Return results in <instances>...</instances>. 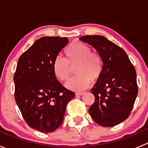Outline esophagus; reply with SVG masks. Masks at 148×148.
I'll return each mask as SVG.
<instances>
[{
    "mask_svg": "<svg viewBox=\"0 0 148 148\" xmlns=\"http://www.w3.org/2000/svg\"><path fill=\"white\" fill-rule=\"evenodd\" d=\"M84 94V92H76L75 95L76 96H81V95H82Z\"/></svg>",
    "mask_w": 148,
    "mask_h": 148,
    "instance_id": "34e87169",
    "label": "esophagus"
}]
</instances>
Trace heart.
Returning <instances> with one entry per match:
<instances>
[{"mask_svg":"<svg viewBox=\"0 0 148 148\" xmlns=\"http://www.w3.org/2000/svg\"><path fill=\"white\" fill-rule=\"evenodd\" d=\"M64 59L56 56L52 64L54 76L59 81L69 79L72 68L77 74L66 84V87L72 91H81L87 88L91 81H98L102 74L103 62L98 53L79 41H74L65 48Z\"/></svg>","mask_w":148,"mask_h":148,"instance_id":"1","label":"heart"}]
</instances>
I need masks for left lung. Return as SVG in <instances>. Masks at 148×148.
<instances>
[{
  "label": "left lung",
  "mask_w": 148,
  "mask_h": 148,
  "mask_svg": "<svg viewBox=\"0 0 148 148\" xmlns=\"http://www.w3.org/2000/svg\"><path fill=\"white\" fill-rule=\"evenodd\" d=\"M79 40L95 48L103 62L102 75L91 89L95 101L89 114L100 126H115L129 117L138 95L135 67L122 48L102 36H84Z\"/></svg>",
  "instance_id": "8db88e82"
}]
</instances>
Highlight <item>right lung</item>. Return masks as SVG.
I'll return each mask as SVG.
<instances>
[{
	"mask_svg": "<svg viewBox=\"0 0 148 148\" xmlns=\"http://www.w3.org/2000/svg\"><path fill=\"white\" fill-rule=\"evenodd\" d=\"M68 43L66 37H42L18 61L13 77L16 104L28 126L44 133L62 125L67 103L75 97L52 69L53 60Z\"/></svg>",
	"mask_w": 148,
	"mask_h": 148,
	"instance_id": "right-lung-1",
	"label": "right lung"
}]
</instances>
